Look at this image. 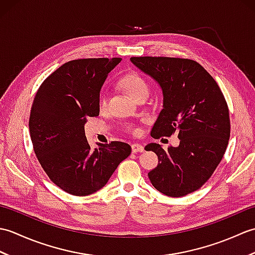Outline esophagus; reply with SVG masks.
<instances>
[{
    "instance_id": "esophagus-1",
    "label": "esophagus",
    "mask_w": 255,
    "mask_h": 255,
    "mask_svg": "<svg viewBox=\"0 0 255 255\" xmlns=\"http://www.w3.org/2000/svg\"><path fill=\"white\" fill-rule=\"evenodd\" d=\"M131 150H132L133 153H137V152H143L144 148H143V145H141V144L133 143V144L131 145Z\"/></svg>"
}]
</instances>
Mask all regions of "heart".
<instances>
[{
  "mask_svg": "<svg viewBox=\"0 0 255 255\" xmlns=\"http://www.w3.org/2000/svg\"><path fill=\"white\" fill-rule=\"evenodd\" d=\"M119 85L127 92V93L133 97L134 100L145 99L148 96L150 86L148 81L145 80L141 74L136 71H130L126 74H124L123 77L119 79ZM107 93L105 91H102L97 97V106H99L100 111H105L107 107ZM125 130L130 132L132 134H138L140 129L136 125H127L125 127Z\"/></svg>",
  "mask_w": 255,
  "mask_h": 255,
  "instance_id": "b5f03b06",
  "label": "heart"
}]
</instances>
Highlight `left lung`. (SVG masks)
<instances>
[{
  "label": "left lung",
  "instance_id": "8db88e82",
  "mask_svg": "<svg viewBox=\"0 0 255 255\" xmlns=\"http://www.w3.org/2000/svg\"><path fill=\"white\" fill-rule=\"evenodd\" d=\"M130 60L163 92V108L151 136L160 139L177 132L180 139L176 148L164 150L158 143L145 147L160 162L148 176L166 196H185L209 180L226 152L230 118L225 96L214 78L191 59L132 57Z\"/></svg>",
  "mask_w": 255,
  "mask_h": 255
}]
</instances>
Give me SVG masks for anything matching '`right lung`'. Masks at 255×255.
I'll return each mask as SVG.
<instances>
[{
    "mask_svg": "<svg viewBox=\"0 0 255 255\" xmlns=\"http://www.w3.org/2000/svg\"><path fill=\"white\" fill-rule=\"evenodd\" d=\"M122 58H88L66 62L38 89L29 116L35 154L48 177L74 196L99 191L131 153L126 142L99 143L92 150L84 124L99 116L103 83Z\"/></svg>",
    "mask_w": 255,
    "mask_h": 255,
    "instance_id": "add662e5",
    "label": "right lung"
}]
</instances>
